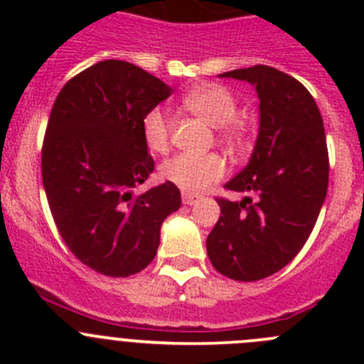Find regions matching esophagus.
<instances>
[{"instance_id":"1","label":"esophagus","mask_w":364,"mask_h":364,"mask_svg":"<svg viewBox=\"0 0 364 364\" xmlns=\"http://www.w3.org/2000/svg\"><path fill=\"white\" fill-rule=\"evenodd\" d=\"M182 202H184L186 205H193V204H197L198 197L197 195H189V193H184V195H182Z\"/></svg>"}]
</instances>
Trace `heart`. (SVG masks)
Returning a JSON list of instances; mask_svg holds the SVG:
<instances>
[{
	"mask_svg": "<svg viewBox=\"0 0 364 364\" xmlns=\"http://www.w3.org/2000/svg\"><path fill=\"white\" fill-rule=\"evenodd\" d=\"M182 105L197 114L205 124L218 129V138L228 147H240L246 138V129L237 114V100L222 85H200L182 96ZM142 136L153 153L169 149L171 125L159 107L146 112L142 120ZM226 173V164L218 154H176L160 166V176L186 193H198L211 182H217Z\"/></svg>",
	"mask_w": 364,
	"mask_h": 364,
	"instance_id": "obj_1",
	"label": "heart"
}]
</instances>
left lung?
<instances>
[{
	"mask_svg": "<svg viewBox=\"0 0 364 364\" xmlns=\"http://www.w3.org/2000/svg\"><path fill=\"white\" fill-rule=\"evenodd\" d=\"M220 76L252 83L260 100L252 159L226 184L255 198H218L220 217L205 247L218 273L259 281L301 252L319 217L330 173L323 117L306 87L279 69L253 65Z\"/></svg>",
	"mask_w": 364,
	"mask_h": 364,
	"instance_id": "8db88e82",
	"label": "left lung"
}]
</instances>
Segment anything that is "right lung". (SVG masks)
Segmentation results:
<instances>
[{
  "label": "right lung",
  "instance_id": "right-lung-1",
  "mask_svg": "<svg viewBox=\"0 0 364 364\" xmlns=\"http://www.w3.org/2000/svg\"><path fill=\"white\" fill-rule=\"evenodd\" d=\"M171 92L133 63L105 60L70 78L50 111L41 149L50 213L74 257L107 277L142 272L182 204L169 182L133 195L154 169L142 120Z\"/></svg>",
  "mask_w": 364,
  "mask_h": 364
}]
</instances>
